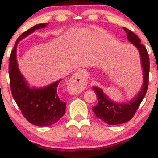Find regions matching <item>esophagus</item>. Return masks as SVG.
<instances>
[{"mask_svg":"<svg viewBox=\"0 0 158 158\" xmlns=\"http://www.w3.org/2000/svg\"><path fill=\"white\" fill-rule=\"evenodd\" d=\"M69 82H70L69 83L70 88L72 92L79 93V92L82 91L87 85L86 73L84 70H79L70 78Z\"/></svg>","mask_w":158,"mask_h":158,"instance_id":"1","label":"esophagus"}]
</instances>
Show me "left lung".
Returning a JSON list of instances; mask_svg holds the SVG:
<instances>
[{"label":"left lung","mask_w":158,"mask_h":158,"mask_svg":"<svg viewBox=\"0 0 158 158\" xmlns=\"http://www.w3.org/2000/svg\"><path fill=\"white\" fill-rule=\"evenodd\" d=\"M127 33V39L135 44L138 49L141 57V62L144 75L143 88L137 97L133 98L130 102L118 104L110 101L103 93L102 90L97 87H94L93 90L96 92L98 102L97 106L92 108L94 113L98 118L101 119L108 125H117L128 122L134 117L137 108L146 96L148 85L149 74V57L146 47L141 44L140 39L133 32L123 27Z\"/></svg>","instance_id":"1"}]
</instances>
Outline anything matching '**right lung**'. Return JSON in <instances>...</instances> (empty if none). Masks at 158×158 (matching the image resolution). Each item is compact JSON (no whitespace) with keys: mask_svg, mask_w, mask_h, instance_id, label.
I'll return each instance as SVG.
<instances>
[{"mask_svg":"<svg viewBox=\"0 0 158 158\" xmlns=\"http://www.w3.org/2000/svg\"><path fill=\"white\" fill-rule=\"evenodd\" d=\"M48 23L35 25L23 32L16 41L9 61V76L12 97L28 122L38 126H49L64 116L66 102L58 93L59 80L44 88L31 89L20 73L16 61V48L19 41L38 29L44 28Z\"/></svg>","mask_w":158,"mask_h":158,"instance_id":"add662e5","label":"right lung"}]
</instances>
